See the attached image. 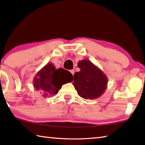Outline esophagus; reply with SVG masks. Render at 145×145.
<instances>
[{
	"label": "esophagus",
	"instance_id": "1",
	"mask_svg": "<svg viewBox=\"0 0 145 145\" xmlns=\"http://www.w3.org/2000/svg\"><path fill=\"white\" fill-rule=\"evenodd\" d=\"M70 72L72 73V74L73 75H74V73H75V70H71Z\"/></svg>",
	"mask_w": 145,
	"mask_h": 145
}]
</instances>
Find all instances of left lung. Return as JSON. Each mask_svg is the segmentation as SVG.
Masks as SVG:
<instances>
[{"label": "left lung", "mask_w": 145, "mask_h": 145, "mask_svg": "<svg viewBox=\"0 0 145 145\" xmlns=\"http://www.w3.org/2000/svg\"><path fill=\"white\" fill-rule=\"evenodd\" d=\"M78 67L80 70L75 73L73 85L79 96L86 100L99 98L107 88L108 78L105 74L87 59L79 61Z\"/></svg>", "instance_id": "8db88e82"}]
</instances>
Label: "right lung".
<instances>
[{
	"label": "right lung",
	"instance_id": "1",
	"mask_svg": "<svg viewBox=\"0 0 145 145\" xmlns=\"http://www.w3.org/2000/svg\"><path fill=\"white\" fill-rule=\"evenodd\" d=\"M73 80V75L63 69H55L54 64L48 63L40 70L33 78V87L47 97L56 95L61 86Z\"/></svg>",
	"mask_w": 145,
	"mask_h": 145
}]
</instances>
